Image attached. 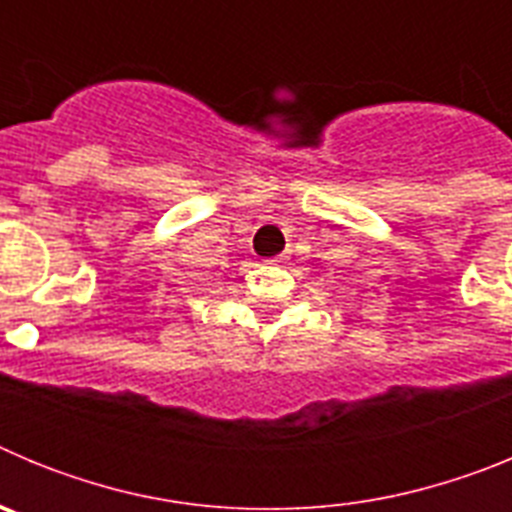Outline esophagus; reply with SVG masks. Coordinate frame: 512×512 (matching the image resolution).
<instances>
[{"instance_id":"esophagus-1","label":"esophagus","mask_w":512,"mask_h":512,"mask_svg":"<svg viewBox=\"0 0 512 512\" xmlns=\"http://www.w3.org/2000/svg\"><path fill=\"white\" fill-rule=\"evenodd\" d=\"M277 261H279V259H277Z\"/></svg>"}]
</instances>
